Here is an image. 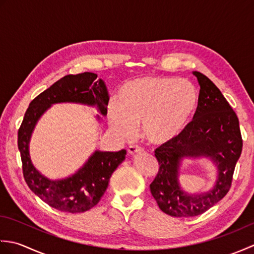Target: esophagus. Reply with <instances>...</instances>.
I'll return each mask as SVG.
<instances>
[{"instance_id": "1", "label": "esophagus", "mask_w": 254, "mask_h": 254, "mask_svg": "<svg viewBox=\"0 0 254 254\" xmlns=\"http://www.w3.org/2000/svg\"><path fill=\"white\" fill-rule=\"evenodd\" d=\"M144 149L139 146H130L127 148V153L130 155H135L138 153H143Z\"/></svg>"}]
</instances>
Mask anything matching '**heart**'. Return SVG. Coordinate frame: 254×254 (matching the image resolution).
I'll return each mask as SVG.
<instances>
[{
	"mask_svg": "<svg viewBox=\"0 0 254 254\" xmlns=\"http://www.w3.org/2000/svg\"><path fill=\"white\" fill-rule=\"evenodd\" d=\"M197 104L190 80L147 76L130 80L108 105L112 131L124 139L134 136L142 123V135L153 146H165L181 135Z\"/></svg>",
	"mask_w": 254,
	"mask_h": 254,
	"instance_id": "b5f03b06",
	"label": "heart"
}]
</instances>
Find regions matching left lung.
<instances>
[{
  "label": "left lung",
  "mask_w": 254,
  "mask_h": 254,
  "mask_svg": "<svg viewBox=\"0 0 254 254\" xmlns=\"http://www.w3.org/2000/svg\"><path fill=\"white\" fill-rule=\"evenodd\" d=\"M193 74L199 84L195 113L179 137L155 149L159 170L149 186L159 208L174 217L197 216L219 202L231 187L242 150L236 112L212 80L199 72ZM185 157H207L217 164L219 177L212 190L190 196L181 190L177 177Z\"/></svg>",
  "instance_id": "left-lung-1"
}]
</instances>
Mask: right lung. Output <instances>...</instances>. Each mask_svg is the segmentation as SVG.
Listing matches in <instances>:
<instances>
[{
  "mask_svg": "<svg viewBox=\"0 0 254 254\" xmlns=\"http://www.w3.org/2000/svg\"><path fill=\"white\" fill-rule=\"evenodd\" d=\"M109 95L101 78L95 73L66 75L32 100L18 130V149L24 179L30 190L51 207L68 213H83L98 204L108 188L110 177L126 158L127 150L96 152L76 174L62 180H50L32 165L29 141L37 121L53 104L77 102L96 106L107 115ZM99 119V116H98Z\"/></svg>",
  "mask_w": 254,
  "mask_h": 254,
  "instance_id": "1",
  "label": "right lung"
}]
</instances>
